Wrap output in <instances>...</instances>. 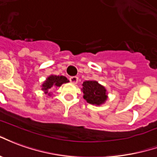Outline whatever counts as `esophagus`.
<instances>
[{"label":"esophagus","mask_w":157,"mask_h":157,"mask_svg":"<svg viewBox=\"0 0 157 157\" xmlns=\"http://www.w3.org/2000/svg\"><path fill=\"white\" fill-rule=\"evenodd\" d=\"M69 80H70L71 83H77L78 81V78L76 77V76H74V77H70V78H69Z\"/></svg>","instance_id":"obj_1"}]
</instances>
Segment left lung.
<instances>
[{
  "instance_id": "1",
  "label": "left lung",
  "mask_w": 157,
  "mask_h": 157,
  "mask_svg": "<svg viewBox=\"0 0 157 157\" xmlns=\"http://www.w3.org/2000/svg\"><path fill=\"white\" fill-rule=\"evenodd\" d=\"M81 90L83 93V99L87 103L94 105H102L108 99V93L105 86L96 80H86L82 84Z\"/></svg>"
}]
</instances>
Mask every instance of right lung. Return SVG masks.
Wrapping results in <instances>:
<instances>
[{"label": "right lung", "instance_id": "1", "mask_svg": "<svg viewBox=\"0 0 157 157\" xmlns=\"http://www.w3.org/2000/svg\"><path fill=\"white\" fill-rule=\"evenodd\" d=\"M69 80L64 76H59V75H53L51 74L50 76L46 78V80L42 84V90L44 94L48 95H52V92H50L51 90L60 87L63 83H68Z\"/></svg>", "mask_w": 157, "mask_h": 157}]
</instances>
